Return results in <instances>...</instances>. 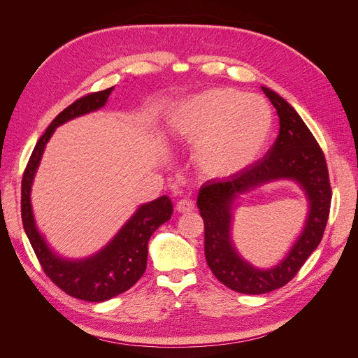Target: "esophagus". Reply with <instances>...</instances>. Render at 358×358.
<instances>
[{"label": "esophagus", "instance_id": "34e87169", "mask_svg": "<svg viewBox=\"0 0 358 358\" xmlns=\"http://www.w3.org/2000/svg\"><path fill=\"white\" fill-rule=\"evenodd\" d=\"M176 209L179 213H189L194 210V203L191 200L183 199L176 204Z\"/></svg>", "mask_w": 358, "mask_h": 358}]
</instances>
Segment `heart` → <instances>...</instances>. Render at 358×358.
<instances>
[{
  "label": "heart",
  "instance_id": "b5f03b06",
  "mask_svg": "<svg viewBox=\"0 0 358 358\" xmlns=\"http://www.w3.org/2000/svg\"><path fill=\"white\" fill-rule=\"evenodd\" d=\"M272 107L258 95L234 88H209L173 107L169 131L196 148L194 161L210 179L231 178L262 158L273 131Z\"/></svg>",
  "mask_w": 358,
  "mask_h": 358
}]
</instances>
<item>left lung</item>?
Segmentation results:
<instances>
[{"instance_id": "8db88e82", "label": "left lung", "mask_w": 358, "mask_h": 358, "mask_svg": "<svg viewBox=\"0 0 358 358\" xmlns=\"http://www.w3.org/2000/svg\"><path fill=\"white\" fill-rule=\"evenodd\" d=\"M279 116V134L264 158L224 180L212 179L199 191L204 221V255L216 279L242 294H264L288 284L320 245L329 220L331 189L326 158L300 115L282 96L262 86ZM289 180L303 191L308 215L286 257L270 268L252 265L232 242V220L243 195L268 182Z\"/></svg>"}]
</instances>
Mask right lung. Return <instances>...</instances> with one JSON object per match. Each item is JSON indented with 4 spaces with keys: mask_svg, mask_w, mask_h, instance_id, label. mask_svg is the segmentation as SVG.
Wrapping results in <instances>:
<instances>
[{
    "mask_svg": "<svg viewBox=\"0 0 358 358\" xmlns=\"http://www.w3.org/2000/svg\"><path fill=\"white\" fill-rule=\"evenodd\" d=\"M113 90L115 86L82 96L53 119L32 150L22 179L20 208L24 229L43 270L69 296L86 301L109 300L131 288L142 278L146 270L150 236L173 213V204L167 196L140 204L100 251L83 258H66L55 252L38 230L32 212L31 189L48 142L62 124L103 109Z\"/></svg>",
    "mask_w": 358,
    "mask_h": 358,
    "instance_id": "add662e5",
    "label": "right lung"
}]
</instances>
